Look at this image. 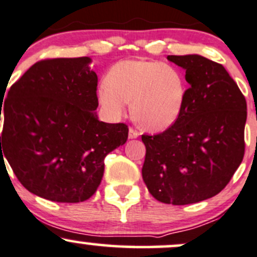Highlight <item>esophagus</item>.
I'll list each match as a JSON object with an SVG mask.
<instances>
[{
	"instance_id": "obj_1",
	"label": "esophagus",
	"mask_w": 257,
	"mask_h": 257,
	"mask_svg": "<svg viewBox=\"0 0 257 257\" xmlns=\"http://www.w3.org/2000/svg\"><path fill=\"white\" fill-rule=\"evenodd\" d=\"M139 136H140V134L134 127L128 128V139H131V140L132 139H137Z\"/></svg>"
}]
</instances>
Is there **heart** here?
I'll return each instance as SVG.
<instances>
[{
	"mask_svg": "<svg viewBox=\"0 0 257 257\" xmlns=\"http://www.w3.org/2000/svg\"><path fill=\"white\" fill-rule=\"evenodd\" d=\"M185 98L186 83L178 68L143 59L115 63L98 88L99 104L107 116L120 118L132 101L135 121L152 132L164 131L176 122Z\"/></svg>",
	"mask_w": 257,
	"mask_h": 257,
	"instance_id": "b5f03b06",
	"label": "heart"
}]
</instances>
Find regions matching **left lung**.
I'll return each mask as SVG.
<instances>
[{"label":"left lung","mask_w":257,"mask_h":257,"mask_svg":"<svg viewBox=\"0 0 257 257\" xmlns=\"http://www.w3.org/2000/svg\"><path fill=\"white\" fill-rule=\"evenodd\" d=\"M168 60L185 70V104L176 122L142 135V178L156 200L190 205L219 194L244 158L246 100L224 67L200 55Z\"/></svg>","instance_id":"left-lung-1"}]
</instances>
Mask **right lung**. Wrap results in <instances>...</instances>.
Returning <instances> with one entry per match:
<instances>
[{
    "label": "right lung",
    "instance_id": "right-lung-1",
    "mask_svg": "<svg viewBox=\"0 0 257 257\" xmlns=\"http://www.w3.org/2000/svg\"><path fill=\"white\" fill-rule=\"evenodd\" d=\"M90 62L41 60L1 103L2 162L7 159L28 191L54 202H83L94 195L104 158L127 141V125L98 120V77Z\"/></svg>",
    "mask_w": 257,
    "mask_h": 257
}]
</instances>
